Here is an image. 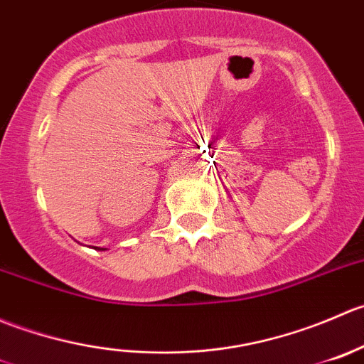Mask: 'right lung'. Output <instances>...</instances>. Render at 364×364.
I'll return each instance as SVG.
<instances>
[{
	"mask_svg": "<svg viewBox=\"0 0 364 364\" xmlns=\"http://www.w3.org/2000/svg\"><path fill=\"white\" fill-rule=\"evenodd\" d=\"M95 250H97V247H95ZM99 250H100V247H99ZM102 250H106V247H102Z\"/></svg>",
	"mask_w": 364,
	"mask_h": 364,
	"instance_id": "right-lung-1",
	"label": "right lung"
}]
</instances>
